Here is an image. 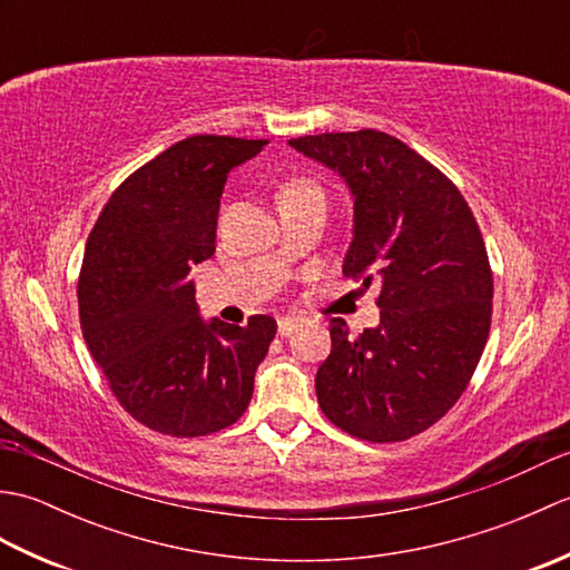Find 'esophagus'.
<instances>
[{"instance_id":"1","label":"esophagus","mask_w":570,"mask_h":570,"mask_svg":"<svg viewBox=\"0 0 570 570\" xmlns=\"http://www.w3.org/2000/svg\"><path fill=\"white\" fill-rule=\"evenodd\" d=\"M301 328V321L298 318H278V335H284V337H288V335H294L296 331Z\"/></svg>"}]
</instances>
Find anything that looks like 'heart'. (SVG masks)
Masks as SVG:
<instances>
[{
  "instance_id": "obj_1",
  "label": "heart",
  "mask_w": 570,
  "mask_h": 570,
  "mask_svg": "<svg viewBox=\"0 0 570 570\" xmlns=\"http://www.w3.org/2000/svg\"><path fill=\"white\" fill-rule=\"evenodd\" d=\"M316 190H318V186L311 184V180L294 178L282 188V196H278V198H292V196H301V193H316Z\"/></svg>"
}]
</instances>
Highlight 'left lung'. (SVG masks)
<instances>
[{"mask_svg": "<svg viewBox=\"0 0 570 570\" xmlns=\"http://www.w3.org/2000/svg\"><path fill=\"white\" fill-rule=\"evenodd\" d=\"M341 174L355 200L343 274L380 286V325L331 321L316 374L323 414L370 443L406 441L445 416L475 372L492 318V269L465 198L404 141L377 129L288 139Z\"/></svg>", "mask_w": 570, "mask_h": 570, "instance_id": "1", "label": "left lung"}]
</instances>
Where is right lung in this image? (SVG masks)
Wrapping results in <instances>:
<instances>
[{
  "instance_id": "1",
  "label": "right lung",
  "mask_w": 570,
  "mask_h": 570,
  "mask_svg": "<svg viewBox=\"0 0 570 570\" xmlns=\"http://www.w3.org/2000/svg\"><path fill=\"white\" fill-rule=\"evenodd\" d=\"M266 139L196 135L137 168L107 200L85 245L80 328L131 419L196 439L245 414L276 321L205 323L188 282L213 257L227 174Z\"/></svg>"
}]
</instances>
